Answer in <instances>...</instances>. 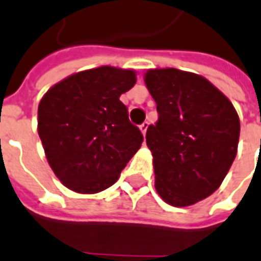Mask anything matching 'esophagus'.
<instances>
[{
    "mask_svg": "<svg viewBox=\"0 0 261 261\" xmlns=\"http://www.w3.org/2000/svg\"><path fill=\"white\" fill-rule=\"evenodd\" d=\"M148 122L147 121H144L143 124L140 125V130H141V133H143V135H145V133H147V129H148Z\"/></svg>",
    "mask_w": 261,
    "mask_h": 261,
    "instance_id": "1",
    "label": "esophagus"
}]
</instances>
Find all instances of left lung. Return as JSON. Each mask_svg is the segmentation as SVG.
Listing matches in <instances>:
<instances>
[{
  "mask_svg": "<svg viewBox=\"0 0 261 261\" xmlns=\"http://www.w3.org/2000/svg\"><path fill=\"white\" fill-rule=\"evenodd\" d=\"M144 81L159 113L145 136L156 191L168 205H194L221 186L236 158L239 114L214 85L194 72L155 68Z\"/></svg>",
  "mask_w": 261,
  "mask_h": 261,
  "instance_id": "8db88e82",
  "label": "left lung"
}]
</instances>
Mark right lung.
<instances>
[{"label":"right lung","mask_w":261,"mask_h":261,"mask_svg":"<svg viewBox=\"0 0 261 261\" xmlns=\"http://www.w3.org/2000/svg\"><path fill=\"white\" fill-rule=\"evenodd\" d=\"M133 70L102 66L67 76L41 98L37 132L52 171L67 189L95 194L117 182L143 143L120 95Z\"/></svg>","instance_id":"add662e5"}]
</instances>
